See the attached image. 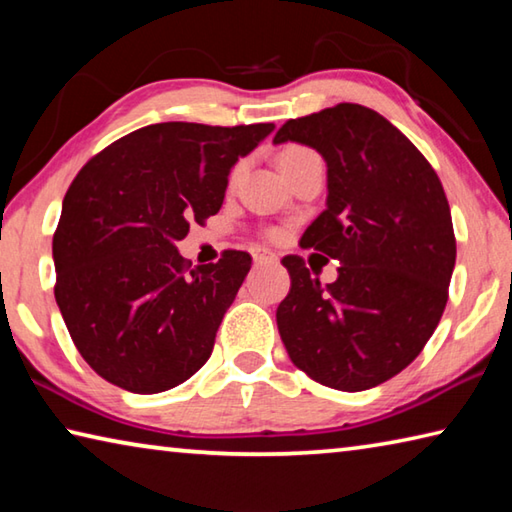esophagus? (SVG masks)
Here are the masks:
<instances>
[{
    "label": "esophagus",
    "mask_w": 512,
    "mask_h": 512,
    "mask_svg": "<svg viewBox=\"0 0 512 512\" xmlns=\"http://www.w3.org/2000/svg\"><path fill=\"white\" fill-rule=\"evenodd\" d=\"M253 259H255V264H277V255L266 248L253 250Z\"/></svg>",
    "instance_id": "obj_1"
}]
</instances>
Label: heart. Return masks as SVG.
<instances>
[{
    "instance_id": "b5f03b06",
    "label": "heart",
    "mask_w": 512,
    "mask_h": 512,
    "mask_svg": "<svg viewBox=\"0 0 512 512\" xmlns=\"http://www.w3.org/2000/svg\"><path fill=\"white\" fill-rule=\"evenodd\" d=\"M314 151H309V149H305V146H287V149H282V153L277 155V162H280V169L287 173L291 167H296V164L302 160V158H307V155H311Z\"/></svg>"
}]
</instances>
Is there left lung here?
Wrapping results in <instances>:
<instances>
[{"label": "left lung", "instance_id": "left-lung-1", "mask_svg": "<svg viewBox=\"0 0 512 512\" xmlns=\"http://www.w3.org/2000/svg\"><path fill=\"white\" fill-rule=\"evenodd\" d=\"M273 142L311 146L327 162V207L300 244L341 264L320 284L302 257L282 259V343L318 384L368 391L418 357L445 311L456 264L445 189L409 137L359 103L289 119Z\"/></svg>", "mask_w": 512, "mask_h": 512}]
</instances>
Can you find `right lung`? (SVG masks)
<instances>
[{
    "instance_id": "add662e5",
    "label": "right lung",
    "mask_w": 512,
    "mask_h": 512,
    "mask_svg": "<svg viewBox=\"0 0 512 512\" xmlns=\"http://www.w3.org/2000/svg\"><path fill=\"white\" fill-rule=\"evenodd\" d=\"M273 128L144 126L72 180L54 232V293L76 350L110 384L162 393L210 359L253 259L225 250L192 268L176 241L221 210L230 169Z\"/></svg>"
}]
</instances>
